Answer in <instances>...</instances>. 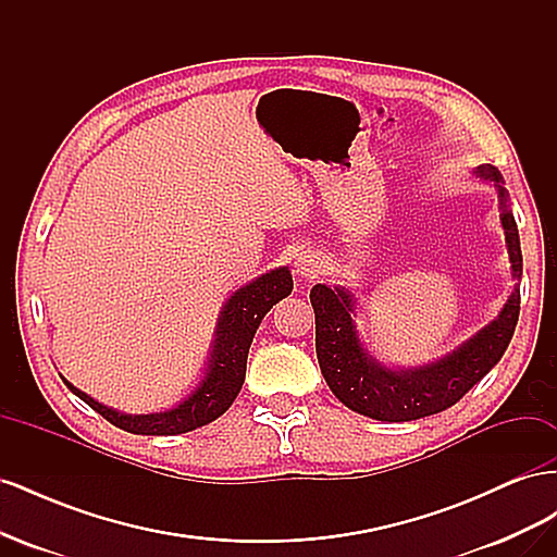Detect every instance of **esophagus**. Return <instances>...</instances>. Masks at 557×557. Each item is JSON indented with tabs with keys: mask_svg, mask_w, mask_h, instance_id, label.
Listing matches in <instances>:
<instances>
[{
	"mask_svg": "<svg viewBox=\"0 0 557 557\" xmlns=\"http://www.w3.org/2000/svg\"><path fill=\"white\" fill-rule=\"evenodd\" d=\"M295 274L301 276V278H315L320 274V267H323V262H320V258L315 256V252L307 250V252H299V256L295 258Z\"/></svg>",
	"mask_w": 557,
	"mask_h": 557,
	"instance_id": "esophagus-1",
	"label": "esophagus"
}]
</instances>
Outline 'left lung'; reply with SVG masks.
Returning <instances> with one entry per match:
<instances>
[{"mask_svg":"<svg viewBox=\"0 0 557 557\" xmlns=\"http://www.w3.org/2000/svg\"><path fill=\"white\" fill-rule=\"evenodd\" d=\"M474 176L495 185L499 199V221L507 242L513 290L499 315L481 327L465 344L444 358L420 367H387L369 356L356 325L358 299L344 285L318 283L311 288L315 313V352L330 391L344 407L360 416L407 423L440 413L460 401L507 350L520 311L522 256L516 218L509 207V193L497 166L479 164Z\"/></svg>","mask_w":557,"mask_h":557,"instance_id":"1","label":"left lung"}]
</instances>
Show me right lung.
Returning <instances> with one entry per match:
<instances>
[{"label":"right lung","mask_w":557,"mask_h":557,"mask_svg":"<svg viewBox=\"0 0 557 557\" xmlns=\"http://www.w3.org/2000/svg\"><path fill=\"white\" fill-rule=\"evenodd\" d=\"M293 293V274L288 267H276L272 272L260 274L248 281L239 290H234L218 315L213 342L205 367V376L193 391L185 395L176 407L156 413H123L97 401L88 393L78 391L62 376L70 391L102 413L109 423L132 434H183L193 432L211 420L223 416L232 401L237 399L244 379L246 360L252 336H256L262 318L276 301Z\"/></svg>","instance_id":"add662e5"}]
</instances>
